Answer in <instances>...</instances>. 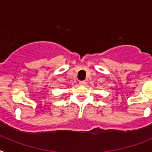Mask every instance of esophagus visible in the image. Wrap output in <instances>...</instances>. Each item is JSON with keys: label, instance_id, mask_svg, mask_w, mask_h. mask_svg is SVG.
<instances>
[{"label": "esophagus", "instance_id": "1", "mask_svg": "<svg viewBox=\"0 0 152 152\" xmlns=\"http://www.w3.org/2000/svg\"><path fill=\"white\" fill-rule=\"evenodd\" d=\"M86 83L85 81H80V85H81V86H85Z\"/></svg>", "mask_w": 152, "mask_h": 152}]
</instances>
